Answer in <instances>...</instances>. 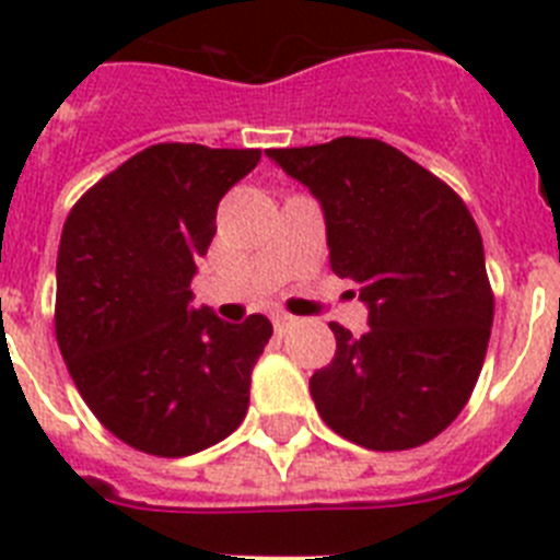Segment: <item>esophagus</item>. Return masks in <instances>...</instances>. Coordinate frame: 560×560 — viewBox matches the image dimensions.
Here are the masks:
<instances>
[{
  "instance_id": "esophagus-1",
  "label": "esophagus",
  "mask_w": 560,
  "mask_h": 560,
  "mask_svg": "<svg viewBox=\"0 0 560 560\" xmlns=\"http://www.w3.org/2000/svg\"><path fill=\"white\" fill-rule=\"evenodd\" d=\"M271 323H275V330H277V334L283 336L285 330H289L291 325H294V316H289V314H283V311H280V314L271 316Z\"/></svg>"
}]
</instances>
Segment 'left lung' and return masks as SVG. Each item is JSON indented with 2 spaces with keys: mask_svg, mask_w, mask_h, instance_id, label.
<instances>
[{
  "mask_svg": "<svg viewBox=\"0 0 560 560\" xmlns=\"http://www.w3.org/2000/svg\"><path fill=\"white\" fill-rule=\"evenodd\" d=\"M266 156L323 205L330 269L359 285L370 311L361 336L330 323L336 353L311 375L316 412L355 446H423L463 412L491 339L493 291L471 212L381 140Z\"/></svg>",
  "mask_w": 560,
  "mask_h": 560,
  "instance_id": "1",
  "label": "left lung"
}]
</instances>
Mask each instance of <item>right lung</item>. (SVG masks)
Returning <instances> with one entry per match:
<instances>
[{
    "label": "right lung",
    "instance_id": "add662e5",
    "mask_svg": "<svg viewBox=\"0 0 560 560\" xmlns=\"http://www.w3.org/2000/svg\"><path fill=\"white\" fill-rule=\"evenodd\" d=\"M257 148L160 142L81 196L58 246L56 336L103 427L137 452L187 457L235 432L271 323L192 308L196 260Z\"/></svg>",
    "mask_w": 560,
    "mask_h": 560
}]
</instances>
